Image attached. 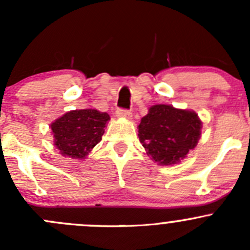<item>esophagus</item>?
Listing matches in <instances>:
<instances>
[{
	"mask_svg": "<svg viewBox=\"0 0 250 250\" xmlns=\"http://www.w3.org/2000/svg\"><path fill=\"white\" fill-rule=\"evenodd\" d=\"M116 116L121 118H127V120H130V118H132V112H130L129 110L118 109L116 111Z\"/></svg>",
	"mask_w": 250,
	"mask_h": 250,
	"instance_id": "esophagus-1",
	"label": "esophagus"
}]
</instances>
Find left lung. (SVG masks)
Returning a JSON list of instances; mask_svg holds the SVG:
<instances>
[{
    "label": "left lung",
    "mask_w": 250,
    "mask_h": 250,
    "mask_svg": "<svg viewBox=\"0 0 250 250\" xmlns=\"http://www.w3.org/2000/svg\"><path fill=\"white\" fill-rule=\"evenodd\" d=\"M138 128L146 153L158 165L170 166L180 162L196 147L202 122L195 111L158 104L148 109Z\"/></svg>",
    "instance_id": "1"
}]
</instances>
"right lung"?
<instances>
[{
    "instance_id": "right-lung-1",
    "label": "right lung",
    "mask_w": 250,
    "mask_h": 250,
    "mask_svg": "<svg viewBox=\"0 0 250 250\" xmlns=\"http://www.w3.org/2000/svg\"><path fill=\"white\" fill-rule=\"evenodd\" d=\"M110 116L95 109L72 110L50 125L54 145L62 156L84 160L100 143Z\"/></svg>"
}]
</instances>
